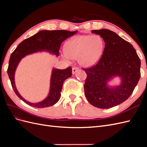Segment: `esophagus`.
<instances>
[{
  "mask_svg": "<svg viewBox=\"0 0 147 147\" xmlns=\"http://www.w3.org/2000/svg\"><path fill=\"white\" fill-rule=\"evenodd\" d=\"M78 70H79V69L78 67H74L72 68V74H75L77 72V71H78Z\"/></svg>",
  "mask_w": 147,
  "mask_h": 147,
  "instance_id": "obj_1",
  "label": "esophagus"
}]
</instances>
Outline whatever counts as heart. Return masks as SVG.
Masks as SVG:
<instances>
[{
    "mask_svg": "<svg viewBox=\"0 0 147 147\" xmlns=\"http://www.w3.org/2000/svg\"><path fill=\"white\" fill-rule=\"evenodd\" d=\"M104 48V42L99 35H78L67 43L65 57L67 59L78 57L80 64L88 67L99 61Z\"/></svg>",
    "mask_w": 147,
    "mask_h": 147,
    "instance_id": "b5f03b06",
    "label": "heart"
}]
</instances>
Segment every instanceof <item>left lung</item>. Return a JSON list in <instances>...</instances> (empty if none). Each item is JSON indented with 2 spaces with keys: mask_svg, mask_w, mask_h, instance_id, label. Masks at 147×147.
I'll return each instance as SVG.
<instances>
[{
  "mask_svg": "<svg viewBox=\"0 0 147 147\" xmlns=\"http://www.w3.org/2000/svg\"><path fill=\"white\" fill-rule=\"evenodd\" d=\"M91 32L100 35L105 48L99 63L83 69L87 74L84 94L92 105L109 109L131 95L140 77V59L131 44L113 31L104 29ZM115 77L120 78V84L110 86Z\"/></svg>",
  "mask_w": 147,
  "mask_h": 147,
  "instance_id": "8db88e82",
  "label": "left lung"
}]
</instances>
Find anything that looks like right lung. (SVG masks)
<instances>
[{"mask_svg":"<svg viewBox=\"0 0 147 147\" xmlns=\"http://www.w3.org/2000/svg\"><path fill=\"white\" fill-rule=\"evenodd\" d=\"M77 32V30L72 32L65 30H40L33 36L21 42L12 53L10 57L7 74L15 94L26 104L37 108L48 107L56 104L61 97V92L64 82L72 76V68L68 67L63 70L53 68L50 91L48 96L43 100L33 103L24 99L16 87L15 75L20 62L26 56L38 52L45 51L53 55H55L56 56H59V50L62 42Z\"/></svg>","mask_w":147,"mask_h":147,"instance_id":"add662e5","label":"right lung"}]
</instances>
